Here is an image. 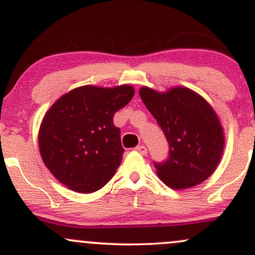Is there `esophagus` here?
Masks as SVG:
<instances>
[{"instance_id":"34e87169","label":"esophagus","mask_w":255,"mask_h":255,"mask_svg":"<svg viewBox=\"0 0 255 255\" xmlns=\"http://www.w3.org/2000/svg\"><path fill=\"white\" fill-rule=\"evenodd\" d=\"M135 150L139 152V153H141L142 156H146V154H147V148H146V146H144V145L136 146Z\"/></svg>"}]
</instances>
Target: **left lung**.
Masks as SVG:
<instances>
[{
	"instance_id": "1",
	"label": "left lung",
	"mask_w": 255,
	"mask_h": 255,
	"mask_svg": "<svg viewBox=\"0 0 255 255\" xmlns=\"http://www.w3.org/2000/svg\"><path fill=\"white\" fill-rule=\"evenodd\" d=\"M139 95L169 142V157L154 163L157 175L172 189L204 182L216 170L224 151V130L205 98L184 86L165 92L142 86Z\"/></svg>"
}]
</instances>
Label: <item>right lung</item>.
<instances>
[{"instance_id":"1","label":"right lung","mask_w":255,"mask_h":255,"mask_svg":"<svg viewBox=\"0 0 255 255\" xmlns=\"http://www.w3.org/2000/svg\"><path fill=\"white\" fill-rule=\"evenodd\" d=\"M133 96L130 85H85L61 96L46 111L38 145L44 164L61 183L89 194L109 182L125 152L114 115Z\"/></svg>"}]
</instances>
